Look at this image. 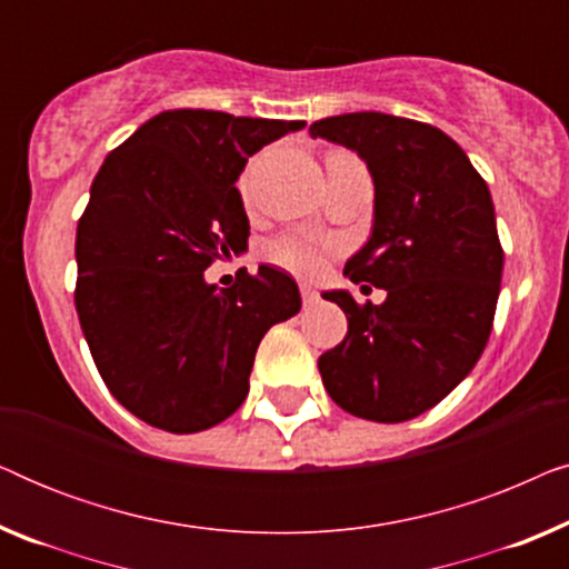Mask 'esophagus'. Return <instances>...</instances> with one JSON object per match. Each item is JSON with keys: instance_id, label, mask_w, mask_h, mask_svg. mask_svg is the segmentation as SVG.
Segmentation results:
<instances>
[{"instance_id": "obj_1", "label": "esophagus", "mask_w": 569, "mask_h": 569, "mask_svg": "<svg viewBox=\"0 0 569 569\" xmlns=\"http://www.w3.org/2000/svg\"><path fill=\"white\" fill-rule=\"evenodd\" d=\"M300 295H302V302H306V306H313V302L318 300V290L310 284H300Z\"/></svg>"}]
</instances>
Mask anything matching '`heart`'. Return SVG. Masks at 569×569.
Here are the masks:
<instances>
[{
	"mask_svg": "<svg viewBox=\"0 0 569 569\" xmlns=\"http://www.w3.org/2000/svg\"><path fill=\"white\" fill-rule=\"evenodd\" d=\"M246 189V181H243ZM331 251V246L326 240H318L306 232H290V236L279 238L277 243H271L269 256L282 267L298 271V274H316L323 267L326 253Z\"/></svg>",
	"mask_w": 569,
	"mask_h": 569,
	"instance_id": "b5f03b06",
	"label": "heart"
}]
</instances>
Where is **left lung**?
<instances>
[{
	"mask_svg": "<svg viewBox=\"0 0 569 569\" xmlns=\"http://www.w3.org/2000/svg\"><path fill=\"white\" fill-rule=\"evenodd\" d=\"M310 137L347 147L370 170L372 230L345 274L386 290L380 306L323 292L349 329L318 370L349 415L407 422L446 399L487 347L502 282L492 197L430 123L362 111L310 123Z\"/></svg>",
	"mask_w": 569,
	"mask_h": 569,
	"instance_id": "1",
	"label": "left lung"
}]
</instances>
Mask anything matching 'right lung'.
I'll return each mask as SVG.
<instances>
[{
  "mask_svg": "<svg viewBox=\"0 0 569 569\" xmlns=\"http://www.w3.org/2000/svg\"><path fill=\"white\" fill-rule=\"evenodd\" d=\"M306 121L162 111L100 166L77 224V290L90 355L108 391L142 422L199 432L248 396L263 333L298 313L295 279L238 271L220 290L212 261L248 248L236 189L251 154Z\"/></svg>",
  "mask_w": 569,
  "mask_h": 569,
  "instance_id": "right-lung-1",
  "label": "right lung"
}]
</instances>
